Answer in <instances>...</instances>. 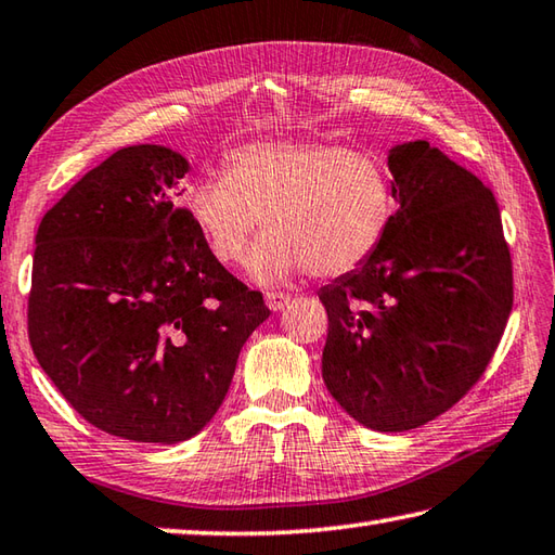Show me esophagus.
I'll return each mask as SVG.
<instances>
[{
	"mask_svg": "<svg viewBox=\"0 0 555 555\" xmlns=\"http://www.w3.org/2000/svg\"><path fill=\"white\" fill-rule=\"evenodd\" d=\"M266 305L270 311H282L289 305V295H285V292H268Z\"/></svg>",
	"mask_w": 555,
	"mask_h": 555,
	"instance_id": "34e87169",
	"label": "esophagus"
}]
</instances>
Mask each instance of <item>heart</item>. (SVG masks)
I'll use <instances>...</instances> for the list:
<instances>
[{
  "label": "heart",
  "instance_id": "obj_1",
  "mask_svg": "<svg viewBox=\"0 0 555 555\" xmlns=\"http://www.w3.org/2000/svg\"><path fill=\"white\" fill-rule=\"evenodd\" d=\"M181 207L224 266L248 254V278L282 285L311 270L340 278L379 250L396 212L391 173L372 152L323 140H263L227 154L222 173L185 185Z\"/></svg>",
  "mask_w": 555,
  "mask_h": 555
}]
</instances>
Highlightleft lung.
Masks as SVG:
<instances>
[{
  "instance_id": "obj_1",
  "label": "left lung",
  "mask_w": 555,
  "mask_h": 555,
  "mask_svg": "<svg viewBox=\"0 0 555 555\" xmlns=\"http://www.w3.org/2000/svg\"><path fill=\"white\" fill-rule=\"evenodd\" d=\"M399 210L379 250L319 292L321 372L345 413L403 433L449 411L486 372L512 311L493 193L430 142L389 150Z\"/></svg>"
}]
</instances>
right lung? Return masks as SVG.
<instances>
[{
  "label": "right lung",
  "mask_w": 555,
  "mask_h": 555,
  "mask_svg": "<svg viewBox=\"0 0 555 555\" xmlns=\"http://www.w3.org/2000/svg\"><path fill=\"white\" fill-rule=\"evenodd\" d=\"M183 154H111L40 219L28 338L67 403L99 430L176 444L212 421L238 352L270 317L176 205Z\"/></svg>",
  "instance_id": "obj_1"
}]
</instances>
